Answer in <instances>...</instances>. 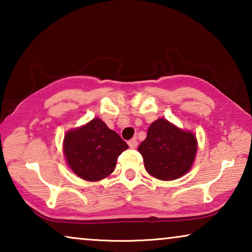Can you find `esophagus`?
Instances as JSON below:
<instances>
[{
	"mask_svg": "<svg viewBox=\"0 0 252 252\" xmlns=\"http://www.w3.org/2000/svg\"><path fill=\"white\" fill-rule=\"evenodd\" d=\"M128 146L129 148H132V149H134V148L137 147V140L136 139H132L128 141Z\"/></svg>",
	"mask_w": 252,
	"mask_h": 252,
	"instance_id": "obj_1",
	"label": "esophagus"
}]
</instances>
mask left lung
<instances>
[{"label":"left lung","instance_id":"8db88e82","mask_svg":"<svg viewBox=\"0 0 252 252\" xmlns=\"http://www.w3.org/2000/svg\"><path fill=\"white\" fill-rule=\"evenodd\" d=\"M148 173L159 180L182 177L194 163L197 141L192 133L178 128L166 119L151 124L147 137L139 146Z\"/></svg>","mask_w":252,"mask_h":252}]
</instances>
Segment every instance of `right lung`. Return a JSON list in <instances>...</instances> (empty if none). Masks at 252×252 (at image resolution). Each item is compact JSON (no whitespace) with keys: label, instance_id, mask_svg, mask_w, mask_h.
<instances>
[{"label":"right lung","instance_id":"1","mask_svg":"<svg viewBox=\"0 0 252 252\" xmlns=\"http://www.w3.org/2000/svg\"><path fill=\"white\" fill-rule=\"evenodd\" d=\"M127 148L119 134L98 118L70 130L64 137V154L68 166L87 181H98L111 174L119 155Z\"/></svg>","mask_w":252,"mask_h":252}]
</instances>
